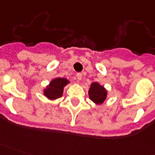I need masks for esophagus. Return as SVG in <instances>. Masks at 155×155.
Segmentation results:
<instances>
[{"label":"esophagus","mask_w":155,"mask_h":155,"mask_svg":"<svg viewBox=\"0 0 155 155\" xmlns=\"http://www.w3.org/2000/svg\"><path fill=\"white\" fill-rule=\"evenodd\" d=\"M76 77H77L78 81H81V79H82V73H77L76 74Z\"/></svg>","instance_id":"34e87169"}]
</instances>
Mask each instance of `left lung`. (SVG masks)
<instances>
[{"label":"left lung","instance_id":"obj_1","mask_svg":"<svg viewBox=\"0 0 155 155\" xmlns=\"http://www.w3.org/2000/svg\"><path fill=\"white\" fill-rule=\"evenodd\" d=\"M89 97L96 105H101L107 97V90L98 82H94L89 89Z\"/></svg>","mask_w":155,"mask_h":155}]
</instances>
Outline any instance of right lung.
Segmentation results:
<instances>
[{
  "label": "right lung",
  "mask_w": 155,
  "mask_h": 155,
  "mask_svg": "<svg viewBox=\"0 0 155 155\" xmlns=\"http://www.w3.org/2000/svg\"><path fill=\"white\" fill-rule=\"evenodd\" d=\"M70 81L66 78L57 77L51 80V82L43 89L42 92L49 100L55 101L60 98L63 94V90Z\"/></svg>",
  "instance_id": "add662e5"
}]
</instances>
